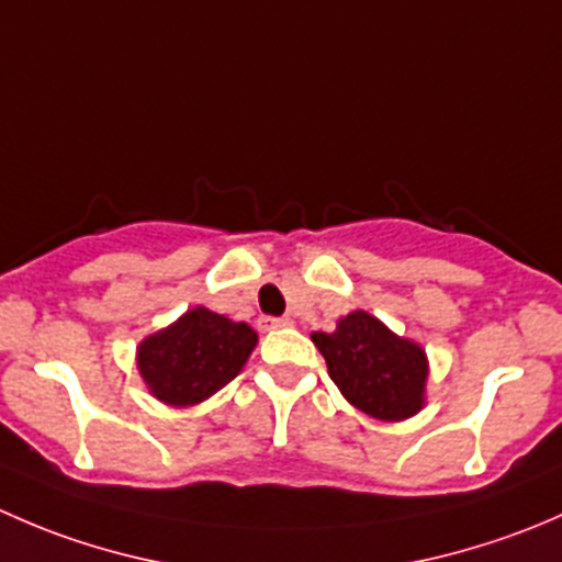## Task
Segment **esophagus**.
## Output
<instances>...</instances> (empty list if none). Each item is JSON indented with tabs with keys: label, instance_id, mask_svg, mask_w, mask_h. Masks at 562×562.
<instances>
[{
	"label": "esophagus",
	"instance_id": "obj_1",
	"mask_svg": "<svg viewBox=\"0 0 562 562\" xmlns=\"http://www.w3.org/2000/svg\"><path fill=\"white\" fill-rule=\"evenodd\" d=\"M293 326V317H260V328H285Z\"/></svg>",
	"mask_w": 562,
	"mask_h": 562
}]
</instances>
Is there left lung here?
Wrapping results in <instances>:
<instances>
[{
  "instance_id": "left-lung-1",
  "label": "left lung",
  "mask_w": 562,
  "mask_h": 562,
  "mask_svg": "<svg viewBox=\"0 0 562 562\" xmlns=\"http://www.w3.org/2000/svg\"><path fill=\"white\" fill-rule=\"evenodd\" d=\"M328 378L361 413L381 422H405L427 405V350L394 334L381 317L353 310L334 331H315Z\"/></svg>"
}]
</instances>
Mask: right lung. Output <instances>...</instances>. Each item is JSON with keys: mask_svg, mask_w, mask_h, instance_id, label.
I'll return each instance as SVG.
<instances>
[{"mask_svg": "<svg viewBox=\"0 0 562 562\" xmlns=\"http://www.w3.org/2000/svg\"><path fill=\"white\" fill-rule=\"evenodd\" d=\"M258 334L241 321L192 307L135 348V367L155 400L192 407L228 386L245 370Z\"/></svg>", "mask_w": 562, "mask_h": 562, "instance_id": "obj_1", "label": "right lung"}]
</instances>
